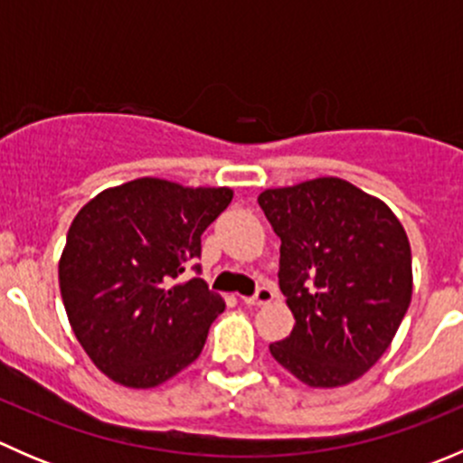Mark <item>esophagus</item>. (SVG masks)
Masks as SVG:
<instances>
[{
	"label": "esophagus",
	"mask_w": 463,
	"mask_h": 463,
	"mask_svg": "<svg viewBox=\"0 0 463 463\" xmlns=\"http://www.w3.org/2000/svg\"><path fill=\"white\" fill-rule=\"evenodd\" d=\"M275 298V291L270 287H260L258 291H255V296L250 298H241L244 300V305H250V307H261V305H269L270 300Z\"/></svg>",
	"instance_id": "34e87169"
}]
</instances>
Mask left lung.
<instances>
[{
  "label": "left lung",
  "mask_w": 463,
  "mask_h": 463,
  "mask_svg": "<svg viewBox=\"0 0 463 463\" xmlns=\"http://www.w3.org/2000/svg\"><path fill=\"white\" fill-rule=\"evenodd\" d=\"M258 203L282 240L279 291L296 318L270 356L309 387L356 381L412 300L403 226L381 199L335 176L264 190Z\"/></svg>",
  "instance_id": "obj_1"
}]
</instances>
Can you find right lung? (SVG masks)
I'll return each mask as SVG.
<instances>
[{
  "instance_id": "obj_1",
  "label": "right lung",
  "mask_w": 463,
  "mask_h": 463,
  "mask_svg": "<svg viewBox=\"0 0 463 463\" xmlns=\"http://www.w3.org/2000/svg\"><path fill=\"white\" fill-rule=\"evenodd\" d=\"M231 199V188L143 176L102 190L76 214L60 293L78 343L111 381L156 387L199 358L226 302L202 278H181Z\"/></svg>"
}]
</instances>
